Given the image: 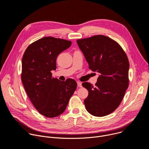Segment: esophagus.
I'll return each instance as SVG.
<instances>
[{"instance_id":"esophagus-1","label":"esophagus","mask_w":149,"mask_h":149,"mask_svg":"<svg viewBox=\"0 0 149 149\" xmlns=\"http://www.w3.org/2000/svg\"><path fill=\"white\" fill-rule=\"evenodd\" d=\"M77 86H78L79 88H81V87H82V85H81V82H80V81H77Z\"/></svg>"}]
</instances>
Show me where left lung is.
I'll use <instances>...</instances> for the list:
<instances>
[{
    "label": "left lung",
    "mask_w": 149,
    "mask_h": 149,
    "mask_svg": "<svg viewBox=\"0 0 149 149\" xmlns=\"http://www.w3.org/2000/svg\"><path fill=\"white\" fill-rule=\"evenodd\" d=\"M77 43L89 68L100 73L95 86L82 84L89 92L86 109L93 116H106L118 107L128 87V59L116 41L104 36L77 40Z\"/></svg>",
    "instance_id": "1"
}]
</instances>
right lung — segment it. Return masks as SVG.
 Masks as SVG:
<instances>
[{
  "label": "right lung",
  "mask_w": 149,
  "mask_h": 149,
  "mask_svg": "<svg viewBox=\"0 0 149 149\" xmlns=\"http://www.w3.org/2000/svg\"><path fill=\"white\" fill-rule=\"evenodd\" d=\"M72 42L52 37L42 38L30 44L22 60L21 80L25 91L37 110L48 118L56 117L67 107L76 88V81H65L52 77L60 53Z\"/></svg>",
  "instance_id": "add662e5"
}]
</instances>
